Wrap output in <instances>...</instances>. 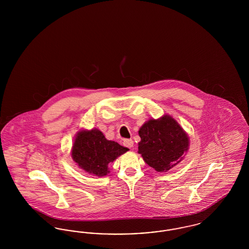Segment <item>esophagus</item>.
Listing matches in <instances>:
<instances>
[{
  "label": "esophagus",
  "mask_w": 249,
  "mask_h": 249,
  "mask_svg": "<svg viewBox=\"0 0 249 249\" xmlns=\"http://www.w3.org/2000/svg\"><path fill=\"white\" fill-rule=\"evenodd\" d=\"M123 143H124L125 146L129 147L130 149L133 147V141H132L131 139H125V140L123 141Z\"/></svg>",
  "instance_id": "34e87169"
}]
</instances>
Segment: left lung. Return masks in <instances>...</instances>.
I'll return each instance as SVG.
<instances>
[{"label":"left lung","mask_w":249,"mask_h":249,"mask_svg":"<svg viewBox=\"0 0 249 249\" xmlns=\"http://www.w3.org/2000/svg\"><path fill=\"white\" fill-rule=\"evenodd\" d=\"M139 136L138 153L146 164L160 173L178 165L190 145L187 132L168 115L146 121L139 130Z\"/></svg>","instance_id":"1"}]
</instances>
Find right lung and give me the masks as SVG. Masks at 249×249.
Returning <instances> with one entry per match:
<instances>
[{"label": "right lung", "mask_w": 249, "mask_h": 249, "mask_svg": "<svg viewBox=\"0 0 249 249\" xmlns=\"http://www.w3.org/2000/svg\"><path fill=\"white\" fill-rule=\"evenodd\" d=\"M129 149L109 141L98 129L77 132L71 148V158L85 172L97 177L109 173L108 165Z\"/></svg>", "instance_id": "add662e5"}]
</instances>
